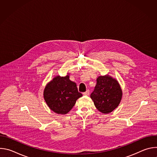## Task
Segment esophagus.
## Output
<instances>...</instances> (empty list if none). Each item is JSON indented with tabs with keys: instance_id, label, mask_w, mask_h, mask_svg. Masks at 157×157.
Masks as SVG:
<instances>
[{
	"instance_id": "obj_1",
	"label": "esophagus",
	"mask_w": 157,
	"mask_h": 157,
	"mask_svg": "<svg viewBox=\"0 0 157 157\" xmlns=\"http://www.w3.org/2000/svg\"><path fill=\"white\" fill-rule=\"evenodd\" d=\"M84 96H89V90H87V91H86V92H84V93H83V94H82Z\"/></svg>"
}]
</instances>
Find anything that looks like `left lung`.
Here are the masks:
<instances>
[{
  "mask_svg": "<svg viewBox=\"0 0 157 157\" xmlns=\"http://www.w3.org/2000/svg\"><path fill=\"white\" fill-rule=\"evenodd\" d=\"M96 81L91 98L99 112L109 114L119 106L122 98V89L117 80L109 75L100 76Z\"/></svg>",
  "mask_w": 157,
  "mask_h": 157,
  "instance_id": "1",
  "label": "left lung"
}]
</instances>
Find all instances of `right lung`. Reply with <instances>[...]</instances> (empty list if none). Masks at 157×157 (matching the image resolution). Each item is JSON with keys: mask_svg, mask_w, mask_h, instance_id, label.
Returning <instances> with one entry per match:
<instances>
[{"mask_svg": "<svg viewBox=\"0 0 157 157\" xmlns=\"http://www.w3.org/2000/svg\"><path fill=\"white\" fill-rule=\"evenodd\" d=\"M81 96L76 84L70 79L69 73L64 77L56 76L47 83L43 91L44 99L49 108L62 115L68 114Z\"/></svg>", "mask_w": 157, "mask_h": 157, "instance_id": "1", "label": "right lung"}]
</instances>
